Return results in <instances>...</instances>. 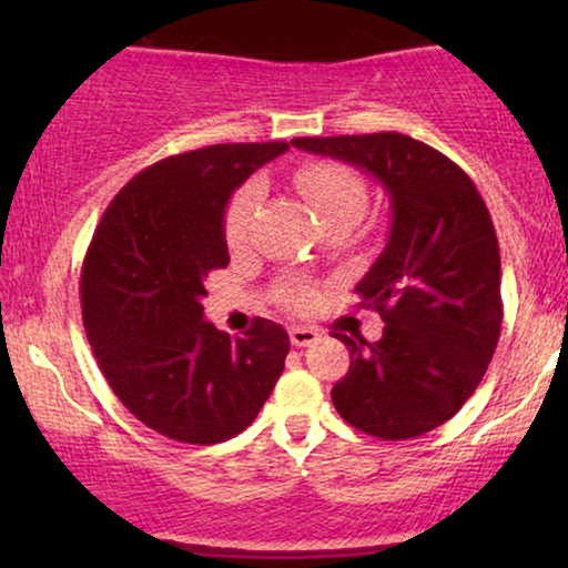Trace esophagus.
<instances>
[{"instance_id":"obj_1","label":"esophagus","mask_w":568,"mask_h":568,"mask_svg":"<svg viewBox=\"0 0 568 568\" xmlns=\"http://www.w3.org/2000/svg\"><path fill=\"white\" fill-rule=\"evenodd\" d=\"M288 334H291V344L298 349L310 347V344H315L317 338H321V334H317L315 328H302V325H293Z\"/></svg>"}]
</instances>
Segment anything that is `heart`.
Here are the masks:
<instances>
[{"label":"heart","instance_id":"heart-1","mask_svg":"<svg viewBox=\"0 0 568 568\" xmlns=\"http://www.w3.org/2000/svg\"><path fill=\"white\" fill-rule=\"evenodd\" d=\"M296 186L306 194V200L315 205L321 221H328L338 213H355L363 216L366 211V184L363 179L352 171L349 165L342 162H306L296 171ZM264 200V184L258 179L245 181L237 192L232 194L230 205L224 213V237L232 251H240L251 237L253 219H256L258 205ZM280 304L293 312H310L317 304V291L304 280H288L283 288L277 291Z\"/></svg>","mask_w":568,"mask_h":568}]
</instances>
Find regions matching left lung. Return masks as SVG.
Listing matches in <instances>:
<instances>
[{
	"mask_svg": "<svg viewBox=\"0 0 568 568\" xmlns=\"http://www.w3.org/2000/svg\"><path fill=\"white\" fill-rule=\"evenodd\" d=\"M293 146L349 162L387 189V247L355 288L382 315L384 336L336 334L349 371L331 397L361 433L419 438L465 406L499 342L501 264L486 202L456 162L410 135H306Z\"/></svg>",
	"mask_w": 568,
	"mask_h": 568,
	"instance_id": "left-lung-1",
	"label": "left lung"
}]
</instances>
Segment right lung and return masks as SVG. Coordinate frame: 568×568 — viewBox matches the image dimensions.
I'll return each instance as SVG.
<instances>
[{"instance_id":"right-lung-1","label":"right lung","mask_w":568,"mask_h":568,"mask_svg":"<svg viewBox=\"0 0 568 568\" xmlns=\"http://www.w3.org/2000/svg\"><path fill=\"white\" fill-rule=\"evenodd\" d=\"M285 141L216 143L173 154L116 192L82 262V323L98 368L135 419L192 446L230 440L256 419L283 374V325L245 336L202 321L205 277L230 264L232 192Z\"/></svg>"}]
</instances>
